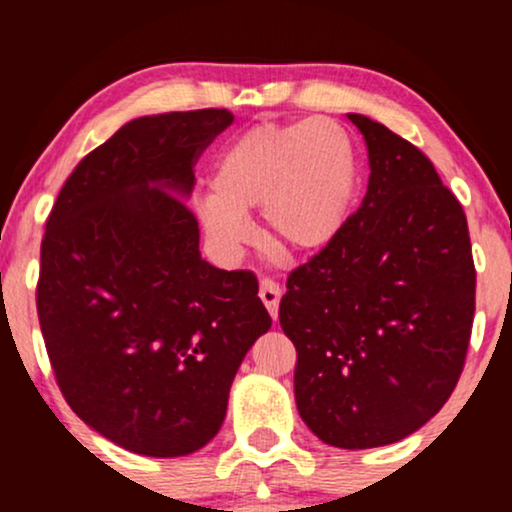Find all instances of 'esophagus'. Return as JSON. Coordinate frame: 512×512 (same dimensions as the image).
I'll list each match as a JSON object with an SVG mask.
<instances>
[{"mask_svg": "<svg viewBox=\"0 0 512 512\" xmlns=\"http://www.w3.org/2000/svg\"><path fill=\"white\" fill-rule=\"evenodd\" d=\"M260 298H262L264 308L269 310V315L276 320V313H279V301H281V286L272 279H262L260 281Z\"/></svg>", "mask_w": 512, "mask_h": 512, "instance_id": "esophagus-1", "label": "esophagus"}]
</instances>
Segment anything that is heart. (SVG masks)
Returning <instances> with one entry per match:
<instances>
[{
  "label": "heart",
  "mask_w": 512,
  "mask_h": 512,
  "mask_svg": "<svg viewBox=\"0 0 512 512\" xmlns=\"http://www.w3.org/2000/svg\"><path fill=\"white\" fill-rule=\"evenodd\" d=\"M211 192L195 197L204 236L223 257L250 243L260 207L267 238L293 252L327 248L349 219L358 187V151L332 117L260 122L216 154Z\"/></svg>",
  "instance_id": "b5f03b06"
}]
</instances>
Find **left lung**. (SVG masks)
<instances>
[{
    "label": "left lung",
    "instance_id": "8db88e82",
    "mask_svg": "<svg viewBox=\"0 0 512 512\" xmlns=\"http://www.w3.org/2000/svg\"><path fill=\"white\" fill-rule=\"evenodd\" d=\"M368 190L339 236L286 281L293 392L322 443L366 450L419 431L460 380L474 320L467 216L428 158L366 115Z\"/></svg>",
    "mask_w": 512,
    "mask_h": 512
}]
</instances>
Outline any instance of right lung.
<instances>
[{
	"label": "right lung",
	"instance_id": "right-lung-1",
	"mask_svg": "<svg viewBox=\"0 0 512 512\" xmlns=\"http://www.w3.org/2000/svg\"><path fill=\"white\" fill-rule=\"evenodd\" d=\"M228 110L134 117L69 180L40 248L38 317L74 414L110 443L182 457L226 419L250 346L272 327L252 272L202 260L185 207Z\"/></svg>",
	"mask_w": 512,
	"mask_h": 512
}]
</instances>
